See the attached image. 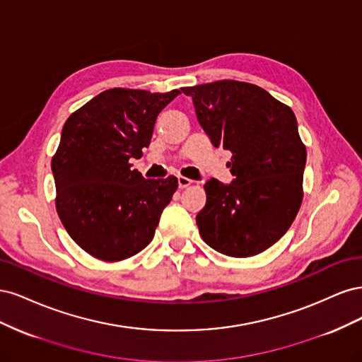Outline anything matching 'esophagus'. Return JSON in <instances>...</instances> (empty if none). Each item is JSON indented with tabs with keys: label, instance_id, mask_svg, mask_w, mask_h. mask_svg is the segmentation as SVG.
<instances>
[{
	"label": "esophagus",
	"instance_id": "34e87169",
	"mask_svg": "<svg viewBox=\"0 0 362 362\" xmlns=\"http://www.w3.org/2000/svg\"><path fill=\"white\" fill-rule=\"evenodd\" d=\"M192 182H193V181H192V180H189V178H185V177H178V187H180V189L189 187V185H190Z\"/></svg>",
	"mask_w": 362,
	"mask_h": 362
}]
</instances>
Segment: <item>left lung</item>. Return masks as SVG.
Segmentation results:
<instances>
[{
    "label": "left lung",
    "mask_w": 362,
    "mask_h": 362,
    "mask_svg": "<svg viewBox=\"0 0 362 362\" xmlns=\"http://www.w3.org/2000/svg\"><path fill=\"white\" fill-rule=\"evenodd\" d=\"M214 148L233 152L234 180H208L196 216L204 242L245 258L269 249L287 233L303 192L306 149L291 108L261 87L222 80L184 87Z\"/></svg>",
    "instance_id": "left-lung-1"
}]
</instances>
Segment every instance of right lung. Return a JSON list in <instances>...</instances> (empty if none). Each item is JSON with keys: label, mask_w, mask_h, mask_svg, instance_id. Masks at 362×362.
Here are the masks:
<instances>
[{"label": "right lung", "mask_w": 362, "mask_h": 362, "mask_svg": "<svg viewBox=\"0 0 362 362\" xmlns=\"http://www.w3.org/2000/svg\"><path fill=\"white\" fill-rule=\"evenodd\" d=\"M180 90L110 89L63 125L51 169L63 226L87 254L120 261L145 249L178 180H145L129 158L151 144L156 119Z\"/></svg>", "instance_id": "right-lung-1"}]
</instances>
